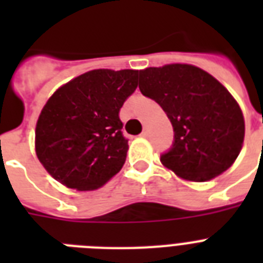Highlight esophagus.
<instances>
[{
	"label": "esophagus",
	"instance_id": "1",
	"mask_svg": "<svg viewBox=\"0 0 263 263\" xmlns=\"http://www.w3.org/2000/svg\"><path fill=\"white\" fill-rule=\"evenodd\" d=\"M142 136H143V138H147V136H148V128H147V127H144V128H143V132H142Z\"/></svg>",
	"mask_w": 263,
	"mask_h": 263
}]
</instances>
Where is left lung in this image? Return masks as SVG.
<instances>
[{
  "label": "left lung",
  "mask_w": 263,
  "mask_h": 263,
  "mask_svg": "<svg viewBox=\"0 0 263 263\" xmlns=\"http://www.w3.org/2000/svg\"><path fill=\"white\" fill-rule=\"evenodd\" d=\"M139 88L173 125L175 143L161 157L165 168L202 183L232 166L243 147L245 117L214 76L191 64H166L139 71Z\"/></svg>",
  "instance_id": "8db88e82"
}]
</instances>
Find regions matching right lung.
Segmentation results:
<instances>
[{"mask_svg": "<svg viewBox=\"0 0 263 263\" xmlns=\"http://www.w3.org/2000/svg\"><path fill=\"white\" fill-rule=\"evenodd\" d=\"M136 69H92L47 99L35 127V153L47 173L78 191L106 184L125 162L120 109L138 87Z\"/></svg>", "mask_w": 263, "mask_h": 263, "instance_id": "obj_1", "label": "right lung"}]
</instances>
